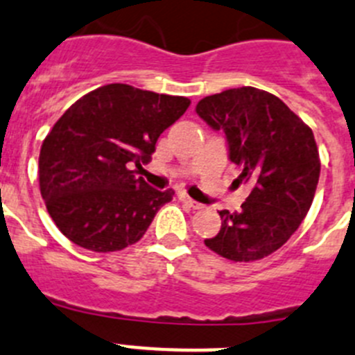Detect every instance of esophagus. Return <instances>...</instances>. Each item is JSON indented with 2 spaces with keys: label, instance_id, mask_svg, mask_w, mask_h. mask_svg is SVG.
Returning a JSON list of instances; mask_svg holds the SVG:
<instances>
[{
  "label": "esophagus",
  "instance_id": "esophagus-1",
  "mask_svg": "<svg viewBox=\"0 0 355 355\" xmlns=\"http://www.w3.org/2000/svg\"><path fill=\"white\" fill-rule=\"evenodd\" d=\"M178 198H180L182 203H185V205L193 207V209H200V207H201L200 203H198V201H194L193 198L187 196V194H185V193H180V194H178Z\"/></svg>",
  "mask_w": 355,
  "mask_h": 355
}]
</instances>
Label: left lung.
Masks as SVG:
<instances>
[{
	"label": "left lung",
	"mask_w": 355,
	"mask_h": 355,
	"mask_svg": "<svg viewBox=\"0 0 355 355\" xmlns=\"http://www.w3.org/2000/svg\"><path fill=\"white\" fill-rule=\"evenodd\" d=\"M196 113L223 130L239 184L251 185L239 212L221 210L205 245L232 261L269 257L301 226L315 198L320 157L313 130L276 95L253 86L201 98Z\"/></svg>",
	"instance_id": "left-lung-1"
}]
</instances>
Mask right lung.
I'll use <instances>...</instances> for the list:
<instances>
[{
    "label": "right lung",
    "instance_id": "add662e5",
    "mask_svg": "<svg viewBox=\"0 0 355 355\" xmlns=\"http://www.w3.org/2000/svg\"><path fill=\"white\" fill-rule=\"evenodd\" d=\"M191 101L113 83L76 101L40 148L38 182L47 212L69 241L95 253L132 245L173 189L157 191L136 166Z\"/></svg>",
    "mask_w": 355,
    "mask_h": 355
}]
</instances>
